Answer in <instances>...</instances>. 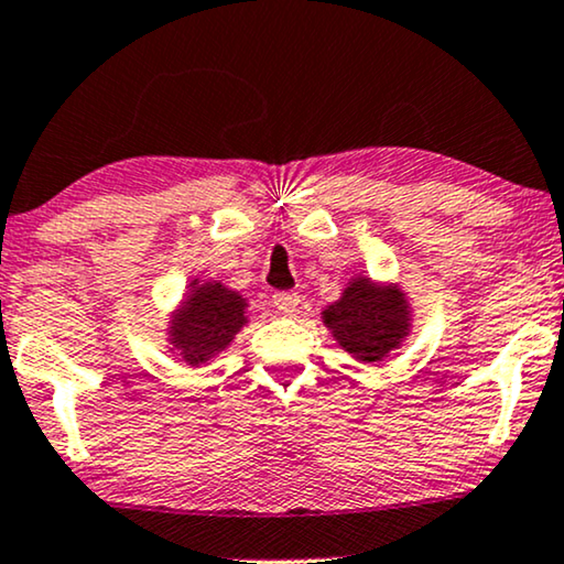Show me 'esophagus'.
<instances>
[{"instance_id": "obj_1", "label": "esophagus", "mask_w": 564, "mask_h": 564, "mask_svg": "<svg viewBox=\"0 0 564 564\" xmlns=\"http://www.w3.org/2000/svg\"><path fill=\"white\" fill-rule=\"evenodd\" d=\"M273 306L281 314H294L299 310V294L296 291H278L273 294Z\"/></svg>"}]
</instances>
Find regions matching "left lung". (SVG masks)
<instances>
[{
	"label": "left lung",
	"instance_id": "left-lung-1",
	"mask_svg": "<svg viewBox=\"0 0 564 564\" xmlns=\"http://www.w3.org/2000/svg\"><path fill=\"white\" fill-rule=\"evenodd\" d=\"M322 322L350 358L373 366L408 343L412 306L400 283L356 273L348 278L340 299L322 310Z\"/></svg>",
	"mask_w": 564,
	"mask_h": 564
}]
</instances>
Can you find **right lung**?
Returning <instances> with one entry per match:
<instances>
[{"label": "right lung", "instance_id": "right-lung-1", "mask_svg": "<svg viewBox=\"0 0 564 564\" xmlns=\"http://www.w3.org/2000/svg\"><path fill=\"white\" fill-rule=\"evenodd\" d=\"M247 299L221 281L193 278L167 322V348L191 369H200L235 343L250 314Z\"/></svg>", "mask_w": 564, "mask_h": 564}]
</instances>
